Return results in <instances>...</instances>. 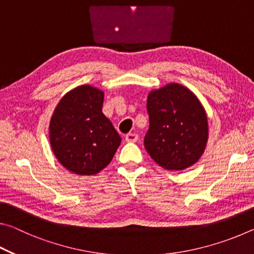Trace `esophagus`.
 Returning <instances> with one entry per match:
<instances>
[{
  "instance_id": "obj_1",
  "label": "esophagus",
  "mask_w": 254,
  "mask_h": 254,
  "mask_svg": "<svg viewBox=\"0 0 254 254\" xmlns=\"http://www.w3.org/2000/svg\"><path fill=\"white\" fill-rule=\"evenodd\" d=\"M137 137H139V135L136 133H128L126 135V141L127 142H136Z\"/></svg>"
}]
</instances>
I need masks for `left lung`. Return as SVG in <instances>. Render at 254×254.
I'll return each instance as SVG.
<instances>
[{
	"instance_id": "obj_1",
	"label": "left lung",
	"mask_w": 254,
	"mask_h": 254,
	"mask_svg": "<svg viewBox=\"0 0 254 254\" xmlns=\"http://www.w3.org/2000/svg\"><path fill=\"white\" fill-rule=\"evenodd\" d=\"M149 130L144 147L167 170H184L203 154L208 137L205 110L194 93L179 84L150 92L147 101Z\"/></svg>"
}]
</instances>
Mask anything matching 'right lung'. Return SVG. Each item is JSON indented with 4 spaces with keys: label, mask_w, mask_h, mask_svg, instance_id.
Instances as JSON below:
<instances>
[{
    "label": "right lung",
    "mask_w": 254,
    "mask_h": 254,
    "mask_svg": "<svg viewBox=\"0 0 254 254\" xmlns=\"http://www.w3.org/2000/svg\"><path fill=\"white\" fill-rule=\"evenodd\" d=\"M104 93L89 85L71 89L50 120L49 137L59 162L77 175H95L111 162L121 143L102 112Z\"/></svg>",
    "instance_id": "add662e5"
}]
</instances>
